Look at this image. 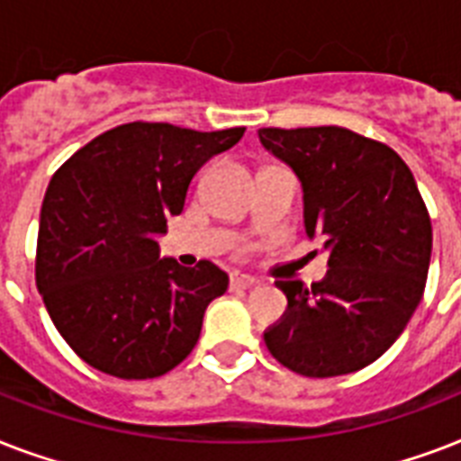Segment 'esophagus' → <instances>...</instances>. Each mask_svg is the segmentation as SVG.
<instances>
[{
	"mask_svg": "<svg viewBox=\"0 0 461 461\" xmlns=\"http://www.w3.org/2000/svg\"><path fill=\"white\" fill-rule=\"evenodd\" d=\"M256 282L258 280H256L253 275L244 273V270H234V273L230 275V285L234 289H249V287H253Z\"/></svg>",
	"mask_w": 461,
	"mask_h": 461,
	"instance_id": "1",
	"label": "esophagus"
}]
</instances>
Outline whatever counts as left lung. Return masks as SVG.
<instances>
[{
  "mask_svg": "<svg viewBox=\"0 0 461 461\" xmlns=\"http://www.w3.org/2000/svg\"><path fill=\"white\" fill-rule=\"evenodd\" d=\"M258 139L302 181L306 234L330 253L325 280L275 282L287 311L266 347L308 378L358 371L393 347L426 287L433 230L414 174L393 148L342 126Z\"/></svg>",
  "mask_w": 461,
  "mask_h": 461,
  "instance_id": "8db88e82",
  "label": "left lung"
}]
</instances>
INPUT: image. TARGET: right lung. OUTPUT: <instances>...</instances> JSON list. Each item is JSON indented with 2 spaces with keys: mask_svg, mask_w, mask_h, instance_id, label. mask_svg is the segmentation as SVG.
<instances>
[{
  "mask_svg": "<svg viewBox=\"0 0 461 461\" xmlns=\"http://www.w3.org/2000/svg\"><path fill=\"white\" fill-rule=\"evenodd\" d=\"M244 131L133 122L100 133L54 174L40 210L35 282L54 328L86 364L146 380L191 354L230 277L210 260L181 267L159 258L158 237L184 210L194 174Z\"/></svg>",
  "mask_w": 461,
  "mask_h": 461,
  "instance_id": "obj_1",
  "label": "right lung"
}]
</instances>
